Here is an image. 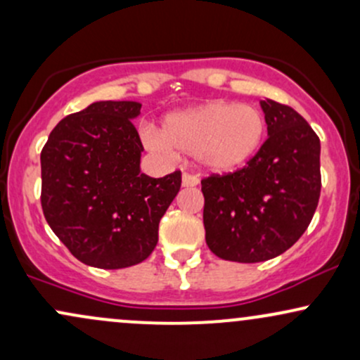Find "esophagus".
I'll list each match as a JSON object with an SVG mask.
<instances>
[{
    "instance_id": "34e87169",
    "label": "esophagus",
    "mask_w": 360,
    "mask_h": 360,
    "mask_svg": "<svg viewBox=\"0 0 360 360\" xmlns=\"http://www.w3.org/2000/svg\"><path fill=\"white\" fill-rule=\"evenodd\" d=\"M198 183H200V179L193 174H183V179H181L183 188H194V186H198Z\"/></svg>"
}]
</instances>
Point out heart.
Instances as JSON below:
<instances>
[{
    "label": "heart",
    "instance_id": "heart-1",
    "mask_svg": "<svg viewBox=\"0 0 360 360\" xmlns=\"http://www.w3.org/2000/svg\"><path fill=\"white\" fill-rule=\"evenodd\" d=\"M266 137V118L257 108L232 101H210L174 111L162 130L147 128L146 146L164 155L183 152L217 174H226L254 159Z\"/></svg>",
    "mask_w": 360,
    "mask_h": 360
}]
</instances>
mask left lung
<instances>
[{
	"label": "left lung",
	"mask_w": 360,
	"mask_h": 360,
	"mask_svg": "<svg viewBox=\"0 0 360 360\" xmlns=\"http://www.w3.org/2000/svg\"><path fill=\"white\" fill-rule=\"evenodd\" d=\"M267 137L247 166L201 181L206 243L220 259L264 262L308 229L321 189L320 139L298 111L260 101Z\"/></svg>",
	"instance_id": "left-lung-1"
}]
</instances>
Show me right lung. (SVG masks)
Listing matches in <instances>:
<instances>
[{
    "label": "right lung",
    "mask_w": 360,
    "mask_h": 360,
    "mask_svg": "<svg viewBox=\"0 0 360 360\" xmlns=\"http://www.w3.org/2000/svg\"><path fill=\"white\" fill-rule=\"evenodd\" d=\"M142 105L96 101L57 123L40 154L42 210L82 264L123 269L146 260L159 221L179 193L181 172L148 177L131 120Z\"/></svg>",
    "instance_id": "add662e5"
}]
</instances>
